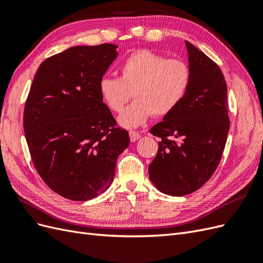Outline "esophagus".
Wrapping results in <instances>:
<instances>
[{"instance_id":"34e87169","label":"esophagus","mask_w":263,"mask_h":263,"mask_svg":"<svg viewBox=\"0 0 263 263\" xmlns=\"http://www.w3.org/2000/svg\"><path fill=\"white\" fill-rule=\"evenodd\" d=\"M129 134H130L131 142H136V141H138L141 138V134L139 132H137V131H130Z\"/></svg>"}]
</instances>
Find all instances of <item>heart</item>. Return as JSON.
I'll list each match as a JSON object with an SVG mask.
<instances>
[{"label": "heart", "mask_w": 263, "mask_h": 263, "mask_svg": "<svg viewBox=\"0 0 263 263\" xmlns=\"http://www.w3.org/2000/svg\"><path fill=\"white\" fill-rule=\"evenodd\" d=\"M191 83V69L181 59H166L150 50H138L120 65V79L105 77L99 92L112 112H120L132 97L136 101L120 114L119 123L133 129L152 116L165 117L182 102Z\"/></svg>", "instance_id": "heart-1"}]
</instances>
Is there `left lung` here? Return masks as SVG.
I'll return each mask as SVG.
<instances>
[{
	"instance_id": "left-lung-1",
	"label": "left lung",
	"mask_w": 263,
	"mask_h": 263,
	"mask_svg": "<svg viewBox=\"0 0 263 263\" xmlns=\"http://www.w3.org/2000/svg\"><path fill=\"white\" fill-rule=\"evenodd\" d=\"M191 83L184 99L150 132L161 139L149 177L172 197L192 193L212 177L223 153L230 120L227 83L217 63L185 41Z\"/></svg>"
}]
</instances>
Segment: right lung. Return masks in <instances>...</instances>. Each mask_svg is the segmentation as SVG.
<instances>
[{"mask_svg":"<svg viewBox=\"0 0 263 263\" xmlns=\"http://www.w3.org/2000/svg\"><path fill=\"white\" fill-rule=\"evenodd\" d=\"M117 48L72 46L46 59L33 79L23 113L25 139L40 177L65 199L103 193L130 143L99 92Z\"/></svg>","mask_w":263,"mask_h":263,"instance_id":"1","label":"right lung"}]
</instances>
